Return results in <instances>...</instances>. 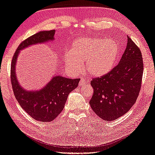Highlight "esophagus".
Instances as JSON below:
<instances>
[{
    "mask_svg": "<svg viewBox=\"0 0 155 155\" xmlns=\"http://www.w3.org/2000/svg\"><path fill=\"white\" fill-rule=\"evenodd\" d=\"M85 84H86V81L84 80V79H81V80L80 81V82H79V84H78V85L80 86H84Z\"/></svg>",
    "mask_w": 155,
    "mask_h": 155,
    "instance_id": "1",
    "label": "esophagus"
}]
</instances>
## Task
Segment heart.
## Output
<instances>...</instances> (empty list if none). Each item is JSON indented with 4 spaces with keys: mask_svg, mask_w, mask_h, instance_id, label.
Instances as JSON below:
<instances>
[{
    "mask_svg": "<svg viewBox=\"0 0 155 155\" xmlns=\"http://www.w3.org/2000/svg\"><path fill=\"white\" fill-rule=\"evenodd\" d=\"M72 51L65 53L64 63L72 73L83 69L92 77H101L114 69L119 55V46L113 39L79 38L72 44Z\"/></svg>",
    "mask_w": 155,
    "mask_h": 155,
    "instance_id": "heart-1",
    "label": "heart"
}]
</instances>
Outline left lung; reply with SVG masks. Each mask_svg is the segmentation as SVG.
Wrapping results in <instances>:
<instances>
[{
  "label": "left lung",
  "mask_w": 155,
  "mask_h": 155,
  "mask_svg": "<svg viewBox=\"0 0 155 155\" xmlns=\"http://www.w3.org/2000/svg\"><path fill=\"white\" fill-rule=\"evenodd\" d=\"M141 52L127 35L120 63L109 73L91 82L94 93L89 104L102 120L113 121L126 114L135 103L141 86Z\"/></svg>",
  "instance_id": "left-lung-1"
}]
</instances>
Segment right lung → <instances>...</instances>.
<instances>
[{
  "label": "right lung",
  "instance_id": "obj_1",
  "mask_svg": "<svg viewBox=\"0 0 155 155\" xmlns=\"http://www.w3.org/2000/svg\"><path fill=\"white\" fill-rule=\"evenodd\" d=\"M55 33V30L41 31L21 42L14 53L10 70L12 89L17 101L31 117L42 122L51 121L58 116L69 94L78 86L80 78L71 79L54 74L44 87L37 91H27L19 83L16 66L20 51L31 45L53 41Z\"/></svg>",
  "mask_w": 155,
  "mask_h": 155
}]
</instances>
